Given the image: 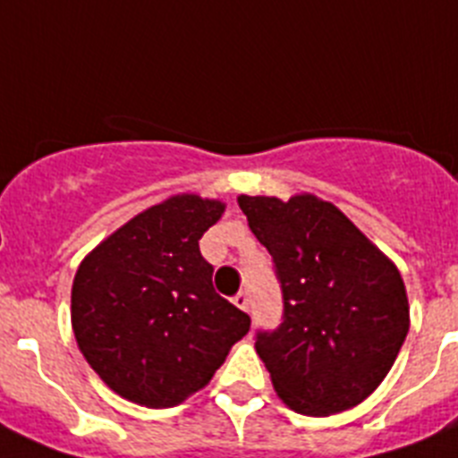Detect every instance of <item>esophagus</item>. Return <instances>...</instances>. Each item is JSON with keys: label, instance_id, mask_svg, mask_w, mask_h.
Listing matches in <instances>:
<instances>
[{"label": "esophagus", "instance_id": "34e87169", "mask_svg": "<svg viewBox=\"0 0 458 458\" xmlns=\"http://www.w3.org/2000/svg\"><path fill=\"white\" fill-rule=\"evenodd\" d=\"M233 304L237 306V309H242V311H249V306H251L249 293H237V295L233 297Z\"/></svg>", "mask_w": 458, "mask_h": 458}]
</instances>
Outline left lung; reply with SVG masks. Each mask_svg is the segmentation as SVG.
I'll return each instance as SVG.
<instances>
[{
	"mask_svg": "<svg viewBox=\"0 0 458 458\" xmlns=\"http://www.w3.org/2000/svg\"><path fill=\"white\" fill-rule=\"evenodd\" d=\"M237 202L281 284V325L256 332L276 394L311 417L361 403L383 383L411 327L399 269L332 202Z\"/></svg>",
	"mask_w": 458,
	"mask_h": 458,
	"instance_id": "8db88e82",
	"label": "left lung"
}]
</instances>
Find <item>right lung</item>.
Masks as SVG:
<instances>
[{
    "instance_id": "obj_1",
    "label": "right lung",
    "mask_w": 458,
    "mask_h": 458,
    "mask_svg": "<svg viewBox=\"0 0 458 458\" xmlns=\"http://www.w3.org/2000/svg\"><path fill=\"white\" fill-rule=\"evenodd\" d=\"M224 202L174 196L131 218L81 262L71 323L119 396L170 408L205 387L251 318L214 290L200 237Z\"/></svg>"
}]
</instances>
